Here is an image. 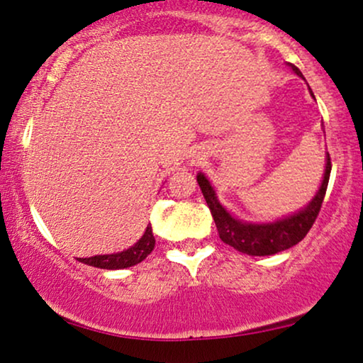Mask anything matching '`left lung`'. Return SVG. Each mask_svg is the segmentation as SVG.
Masks as SVG:
<instances>
[{"mask_svg": "<svg viewBox=\"0 0 363 363\" xmlns=\"http://www.w3.org/2000/svg\"><path fill=\"white\" fill-rule=\"evenodd\" d=\"M293 70H295L296 75L302 77V72L298 68L293 67ZM329 174H331V157L328 154L323 185H320L315 197L312 199V202L303 211H300L298 214L281 219V221L269 223V225H250V223L238 221L230 213H226L225 207L218 202L213 186H211V183L207 182L203 174H199L197 182L203 199L209 206L211 214H213L219 238L223 242L248 255H272L302 242L311 231L313 221L317 219L320 207H323Z\"/></svg>", "mask_w": 363, "mask_h": 363, "instance_id": "obj_1", "label": "left lung"}]
</instances>
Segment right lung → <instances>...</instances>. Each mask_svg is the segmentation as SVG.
Here are the masks:
<instances>
[{
  "label": "right lung",
  "mask_w": 363,
  "mask_h": 363,
  "mask_svg": "<svg viewBox=\"0 0 363 363\" xmlns=\"http://www.w3.org/2000/svg\"><path fill=\"white\" fill-rule=\"evenodd\" d=\"M154 245H156V238L152 235V228L147 226L144 236L138 240L135 245L130 247L128 250L120 252V254L94 255V257L79 260L84 264H89V266L99 267V269H125V267L135 266V264L142 262L152 252Z\"/></svg>",
  "instance_id": "1"
}]
</instances>
